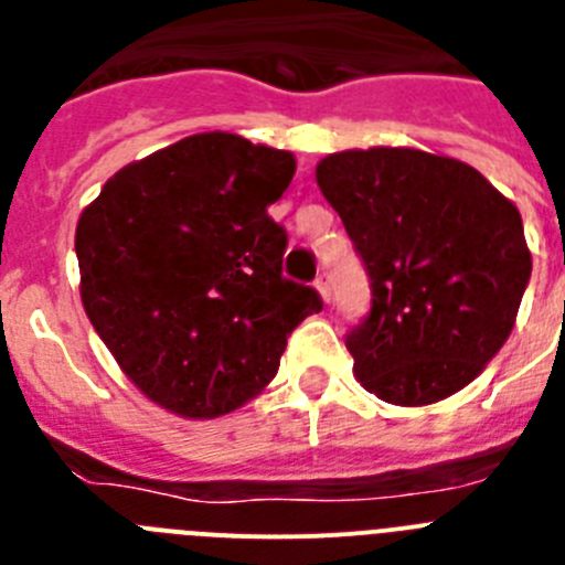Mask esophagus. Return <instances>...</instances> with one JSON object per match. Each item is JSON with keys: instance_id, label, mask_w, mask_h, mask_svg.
<instances>
[{"instance_id": "1", "label": "esophagus", "mask_w": 565, "mask_h": 565, "mask_svg": "<svg viewBox=\"0 0 565 565\" xmlns=\"http://www.w3.org/2000/svg\"><path fill=\"white\" fill-rule=\"evenodd\" d=\"M313 286H317L319 297L326 299V302H328V299H331V277H328L326 271L319 274V277H317V282H313Z\"/></svg>"}]
</instances>
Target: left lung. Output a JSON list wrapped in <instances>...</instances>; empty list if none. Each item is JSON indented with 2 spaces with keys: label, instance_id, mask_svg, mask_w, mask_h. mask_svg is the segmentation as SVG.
<instances>
[{
  "label": "left lung",
  "instance_id": "obj_1",
  "mask_svg": "<svg viewBox=\"0 0 565 565\" xmlns=\"http://www.w3.org/2000/svg\"><path fill=\"white\" fill-rule=\"evenodd\" d=\"M317 183L371 277V313L344 339L382 402H441L512 333L532 254L515 203L469 163L407 147L333 152Z\"/></svg>",
  "mask_w": 565,
  "mask_h": 565
}]
</instances>
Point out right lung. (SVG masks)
Returning a JSON list of instances; mask_svg holds the SVG:
<instances>
[{"mask_svg": "<svg viewBox=\"0 0 565 565\" xmlns=\"http://www.w3.org/2000/svg\"><path fill=\"white\" fill-rule=\"evenodd\" d=\"M297 161L232 132L189 135L104 183L76 226L82 302L129 382L163 411L217 418L274 376L294 328L322 311L282 277L268 217Z\"/></svg>", "mask_w": 565, "mask_h": 565, "instance_id": "add662e5", "label": "right lung"}]
</instances>
